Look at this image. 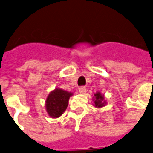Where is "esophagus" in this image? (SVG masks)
Wrapping results in <instances>:
<instances>
[{
	"mask_svg": "<svg viewBox=\"0 0 153 153\" xmlns=\"http://www.w3.org/2000/svg\"><path fill=\"white\" fill-rule=\"evenodd\" d=\"M79 92L82 94H85V93H86V88H85V86H82V87H80L79 89Z\"/></svg>",
	"mask_w": 153,
	"mask_h": 153,
	"instance_id": "esophagus-1",
	"label": "esophagus"
}]
</instances>
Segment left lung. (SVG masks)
Here are the masks:
<instances>
[{"label":"left lung","instance_id":"1","mask_svg":"<svg viewBox=\"0 0 153 153\" xmlns=\"http://www.w3.org/2000/svg\"><path fill=\"white\" fill-rule=\"evenodd\" d=\"M92 100L94 101L93 105L95 108H102V107L105 106L107 105L105 95L101 94L100 92H96L94 94V96L92 98Z\"/></svg>","mask_w":153,"mask_h":153}]
</instances>
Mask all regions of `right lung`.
I'll list each match as a JSON object with an SVG mask.
<instances>
[{
    "label": "right lung",
    "mask_w": 153,
    "mask_h": 153,
    "mask_svg": "<svg viewBox=\"0 0 153 153\" xmlns=\"http://www.w3.org/2000/svg\"><path fill=\"white\" fill-rule=\"evenodd\" d=\"M73 93L56 88L48 94L45 100V109L49 117L56 119L61 116L68 108V101Z\"/></svg>",
    "instance_id": "add662e5"
}]
</instances>
